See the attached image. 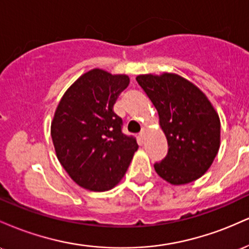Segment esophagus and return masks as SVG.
I'll return each mask as SVG.
<instances>
[{
	"mask_svg": "<svg viewBox=\"0 0 249 249\" xmlns=\"http://www.w3.org/2000/svg\"><path fill=\"white\" fill-rule=\"evenodd\" d=\"M139 137H141L142 139H145V137H146V131L145 130H142L141 133H139Z\"/></svg>",
	"mask_w": 249,
	"mask_h": 249,
	"instance_id": "34e87169",
	"label": "esophagus"
}]
</instances>
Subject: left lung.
<instances>
[{
	"label": "left lung",
	"mask_w": 249,
	"mask_h": 249,
	"mask_svg": "<svg viewBox=\"0 0 249 249\" xmlns=\"http://www.w3.org/2000/svg\"><path fill=\"white\" fill-rule=\"evenodd\" d=\"M153 103L167 139L168 151L154 170L170 184L196 180L210 168L220 146V121L206 96L173 73L137 77Z\"/></svg>",
	"instance_id": "obj_1"
}]
</instances>
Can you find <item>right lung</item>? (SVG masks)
Listing matches in <instances>:
<instances>
[{"mask_svg": "<svg viewBox=\"0 0 249 249\" xmlns=\"http://www.w3.org/2000/svg\"><path fill=\"white\" fill-rule=\"evenodd\" d=\"M130 79L95 69L84 73L62 97L51 123L57 158L79 186L107 191L119 182L138 148L123 132L113 105Z\"/></svg>", "mask_w": 249, "mask_h": 249, "instance_id": "add662e5", "label": "right lung"}]
</instances>
